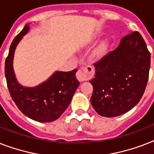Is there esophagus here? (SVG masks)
<instances>
[{"mask_svg":"<svg viewBox=\"0 0 154 154\" xmlns=\"http://www.w3.org/2000/svg\"><path fill=\"white\" fill-rule=\"evenodd\" d=\"M94 72H95V71H94L93 66L88 65L79 69L76 73V77L80 82H84V81L90 79L94 77Z\"/></svg>","mask_w":154,"mask_h":154,"instance_id":"34e87169","label":"esophagus"}]
</instances>
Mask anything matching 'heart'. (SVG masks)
Wrapping results in <instances>:
<instances>
[{"mask_svg":"<svg viewBox=\"0 0 154 154\" xmlns=\"http://www.w3.org/2000/svg\"><path fill=\"white\" fill-rule=\"evenodd\" d=\"M104 49H105V46H104V45H101V46H100V48H99V50H98L99 53H101V52L104 51Z\"/></svg>","mask_w":154,"mask_h":154,"instance_id":"heart-1","label":"heart"}]
</instances>
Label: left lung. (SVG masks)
<instances>
[{
    "label": "left lung",
    "mask_w": 154,
    "mask_h": 154,
    "mask_svg": "<svg viewBox=\"0 0 154 154\" xmlns=\"http://www.w3.org/2000/svg\"><path fill=\"white\" fill-rule=\"evenodd\" d=\"M90 101L98 114L117 117L140 101L149 80L150 53L137 31L125 36L117 49L94 64Z\"/></svg>",
    "instance_id": "left-lung-1"
}]
</instances>
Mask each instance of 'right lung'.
<instances>
[{
    "instance_id": "right-lung-1",
    "label": "right lung",
    "mask_w": 154,
    "mask_h": 154,
    "mask_svg": "<svg viewBox=\"0 0 154 154\" xmlns=\"http://www.w3.org/2000/svg\"><path fill=\"white\" fill-rule=\"evenodd\" d=\"M29 29V25H26L10 45L5 65L7 86L12 99L25 116L39 122H53L65 112L79 86L80 82L76 78L77 69L69 72L57 71L46 82L36 87L20 85L13 72V56L16 47Z\"/></svg>"
}]
</instances>
